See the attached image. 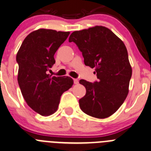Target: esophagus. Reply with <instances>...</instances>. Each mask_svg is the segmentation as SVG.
I'll return each mask as SVG.
<instances>
[{"label": "esophagus", "instance_id": "obj_1", "mask_svg": "<svg viewBox=\"0 0 151 151\" xmlns=\"http://www.w3.org/2000/svg\"><path fill=\"white\" fill-rule=\"evenodd\" d=\"M73 81H74L75 84H78V80L77 79V78H74V79H73Z\"/></svg>", "mask_w": 151, "mask_h": 151}]
</instances>
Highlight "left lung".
I'll use <instances>...</instances> for the list:
<instances>
[{"label":"left lung","instance_id":"8db88e82","mask_svg":"<svg viewBox=\"0 0 151 151\" xmlns=\"http://www.w3.org/2000/svg\"><path fill=\"white\" fill-rule=\"evenodd\" d=\"M69 41L78 46L84 64L95 68L98 78L94 83L80 80L86 88L85 96L79 99L80 108L93 117H109L121 107L129 92L132 68L125 45L102 26L73 32Z\"/></svg>","mask_w":151,"mask_h":151}]
</instances>
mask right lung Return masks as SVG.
<instances>
[{
    "label": "right lung",
    "instance_id": "obj_1",
    "mask_svg": "<svg viewBox=\"0 0 151 151\" xmlns=\"http://www.w3.org/2000/svg\"><path fill=\"white\" fill-rule=\"evenodd\" d=\"M69 35L70 32L39 29L26 37L17 53L18 81L23 97L41 116L55 113L61 95L73 84L70 77L47 74L55 63V52Z\"/></svg>",
    "mask_w": 151,
    "mask_h": 151
}]
</instances>
